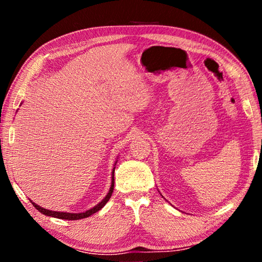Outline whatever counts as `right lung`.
Segmentation results:
<instances>
[{"instance_id": "right-lung-1", "label": "right lung", "mask_w": 262, "mask_h": 262, "mask_svg": "<svg viewBox=\"0 0 262 262\" xmlns=\"http://www.w3.org/2000/svg\"><path fill=\"white\" fill-rule=\"evenodd\" d=\"M117 164V162L114 163V165ZM114 168L115 166L113 167V171H112V184H111V187H110V190L106 196L101 200L98 205L95 206L94 208H91V209H89L86 211L84 212H77V214H73V212H63V211H53V210H48V209H45V208H41L39 207L38 205H35L34 202H32V205L34 206V208L37 210H39L41 212V214L46 215V216H51V217H55V219H60V220H68V221H75V220H81V219H86V217L91 216L92 214H95V212L99 211L101 208H103L106 203H107V201L111 199V196H112V193H113V188H114Z\"/></svg>"}]
</instances>
